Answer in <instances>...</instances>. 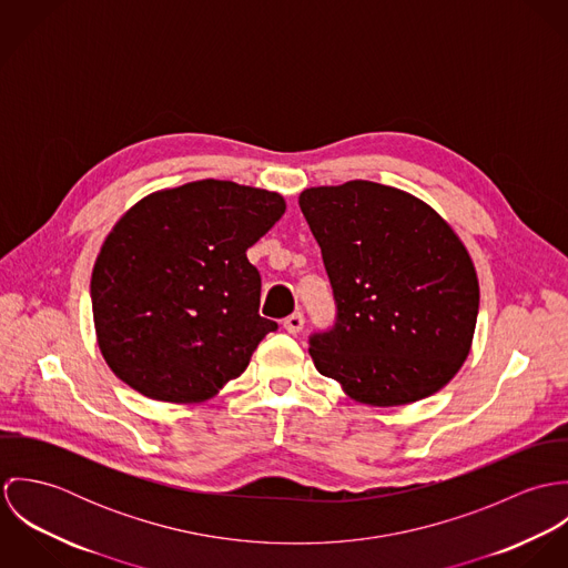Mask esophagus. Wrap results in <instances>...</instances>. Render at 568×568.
<instances>
[{"label": "esophagus", "instance_id": "obj_1", "mask_svg": "<svg viewBox=\"0 0 568 568\" xmlns=\"http://www.w3.org/2000/svg\"><path fill=\"white\" fill-rule=\"evenodd\" d=\"M284 327L288 334H300L304 329V315L302 313H293L291 317L284 320Z\"/></svg>", "mask_w": 568, "mask_h": 568}]
</instances>
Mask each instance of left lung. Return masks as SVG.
<instances>
[{
  "instance_id": "8db88e82",
  "label": "left lung",
  "mask_w": 568,
  "mask_h": 568,
  "mask_svg": "<svg viewBox=\"0 0 568 568\" xmlns=\"http://www.w3.org/2000/svg\"><path fill=\"white\" fill-rule=\"evenodd\" d=\"M300 207L336 302L334 325L311 336L320 374L372 406L450 383L479 315L477 271L453 227L413 194L363 179L308 187Z\"/></svg>"
}]
</instances>
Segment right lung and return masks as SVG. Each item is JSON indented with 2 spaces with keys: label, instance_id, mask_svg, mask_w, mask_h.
Masks as SVG:
<instances>
[{
  "label": "right lung",
  "instance_id": "obj_1",
  "mask_svg": "<svg viewBox=\"0 0 568 568\" xmlns=\"http://www.w3.org/2000/svg\"><path fill=\"white\" fill-rule=\"evenodd\" d=\"M277 192L203 179L135 203L91 273V311L111 372L146 398L205 403L246 369L277 324L260 317L246 260L284 214Z\"/></svg>",
  "mask_w": 568,
  "mask_h": 568
}]
</instances>
